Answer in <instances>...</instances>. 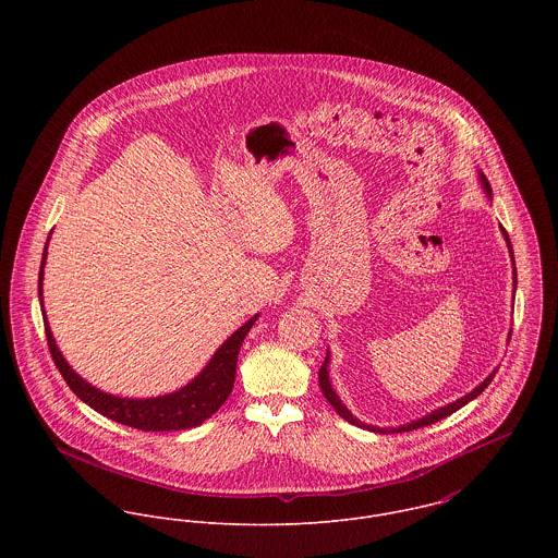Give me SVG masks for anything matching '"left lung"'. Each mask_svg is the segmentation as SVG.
<instances>
[{"label":"left lung","instance_id":"obj_1","mask_svg":"<svg viewBox=\"0 0 558 558\" xmlns=\"http://www.w3.org/2000/svg\"><path fill=\"white\" fill-rule=\"evenodd\" d=\"M481 178V184H483V189H485V193H487V197H492V186H489V182H487V178L481 173L478 175ZM500 230H502V236L507 240V246H509V253H511V259H513V248H511V240L507 236V232H505V228L500 226ZM513 286H518V275H515V264H513ZM496 376V369L478 385L477 389H473L471 393H466L464 398L456 399V401H451V403H447V405H442V408H438V410H432L429 414H425L423 418H416V421H412V423H405V425H399V427H376V425H365L363 421H359L343 403H341V399L339 396L332 391V387H330V380H328V354H326V359H324V363H322V367H319L318 372V380L319 387H322V393H324V398L328 399V403L337 410V414L341 416V418H345L348 423H352V425H359V427H367V429H372V432H378V434H389V432H412V429H418V427H425V425H432V423H436V421H440V418H445V416H449V414H453L456 410H460L462 405H466L469 401H473V399L481 396L485 389H487V385L492 383V378Z\"/></svg>","mask_w":558,"mask_h":558}]
</instances>
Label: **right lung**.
I'll list each match as a JSON object with an SVG mask.
<instances>
[{
    "mask_svg": "<svg viewBox=\"0 0 558 558\" xmlns=\"http://www.w3.org/2000/svg\"><path fill=\"white\" fill-rule=\"evenodd\" d=\"M45 259H47V246L43 253L40 262V272H38V296L43 303V275H45ZM43 319H45V335L49 343V352L53 356L56 367L60 369L62 378L71 387V391L85 401L89 408L100 412L102 416L135 427L144 432H171V429H189L202 425L208 416H213L223 403L230 398L234 389V376H236V363H239V352L246 332L255 324L257 316L246 319L240 326L228 341L215 352V356L208 361V365L195 376L186 387L160 396V398L148 399H129L118 398L111 393H102L89 383H85L80 374L73 372V367L66 363L62 356L53 332L49 328V322L43 310Z\"/></svg>",
    "mask_w": 558,
    "mask_h": 558,
    "instance_id": "add662e5",
    "label": "right lung"
}]
</instances>
